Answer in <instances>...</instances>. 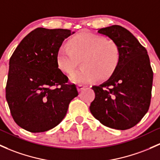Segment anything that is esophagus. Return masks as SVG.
Here are the masks:
<instances>
[{"mask_svg": "<svg viewBox=\"0 0 160 160\" xmlns=\"http://www.w3.org/2000/svg\"><path fill=\"white\" fill-rule=\"evenodd\" d=\"M86 85H77V88H78V92H81V91L83 90L85 88H86Z\"/></svg>", "mask_w": 160, "mask_h": 160, "instance_id": "esophagus-1", "label": "esophagus"}]
</instances>
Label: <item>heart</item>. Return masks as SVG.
<instances>
[{
  "label": "heart",
  "instance_id": "1",
  "mask_svg": "<svg viewBox=\"0 0 160 160\" xmlns=\"http://www.w3.org/2000/svg\"><path fill=\"white\" fill-rule=\"evenodd\" d=\"M81 60L82 68L70 75L74 83L84 84L99 78H109L119 64L118 46L100 36L82 32L75 36L68 45L60 46L57 53V66L62 72L70 74L76 66L77 59Z\"/></svg>",
  "mask_w": 160,
  "mask_h": 160
}]
</instances>
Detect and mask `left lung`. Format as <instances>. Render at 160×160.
Here are the masks:
<instances>
[{"label":"left lung","instance_id":"8db88e82","mask_svg":"<svg viewBox=\"0 0 160 160\" xmlns=\"http://www.w3.org/2000/svg\"><path fill=\"white\" fill-rule=\"evenodd\" d=\"M98 32L118 46L121 57L111 77L99 86L92 87L95 98L90 111L104 126L130 129L143 118L150 104L153 73L147 51L121 26L98 29Z\"/></svg>","mask_w":160,"mask_h":160}]
</instances>
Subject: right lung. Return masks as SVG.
<instances>
[{
    "instance_id": "right-lung-1",
    "label": "right lung",
    "mask_w": 160,
    "mask_h": 160,
    "mask_svg": "<svg viewBox=\"0 0 160 160\" xmlns=\"http://www.w3.org/2000/svg\"><path fill=\"white\" fill-rule=\"evenodd\" d=\"M75 32L39 27L22 39L10 59L6 99L13 120L27 131L45 132L66 117L78 96L57 66V53Z\"/></svg>"
}]
</instances>
